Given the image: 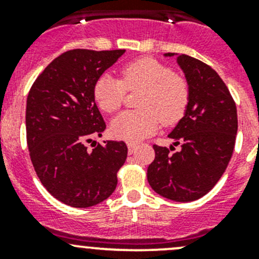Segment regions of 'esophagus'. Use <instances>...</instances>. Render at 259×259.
I'll return each instance as SVG.
<instances>
[{
	"label": "esophagus",
	"instance_id": "1",
	"mask_svg": "<svg viewBox=\"0 0 259 259\" xmlns=\"http://www.w3.org/2000/svg\"><path fill=\"white\" fill-rule=\"evenodd\" d=\"M138 148V144H135V143H127V149H129V153L132 154L133 151L137 150Z\"/></svg>",
	"mask_w": 259,
	"mask_h": 259
}]
</instances>
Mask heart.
<instances>
[{"label":"heart","mask_w":259,"mask_h":259,"mask_svg":"<svg viewBox=\"0 0 259 259\" xmlns=\"http://www.w3.org/2000/svg\"><path fill=\"white\" fill-rule=\"evenodd\" d=\"M127 91L142 90L139 110L125 111L113 120L114 135L126 142H140L164 125H173L184 116L189 103V86L163 62L143 57L121 69V80L103 75L94 86V98L105 113L121 108Z\"/></svg>","instance_id":"obj_1"}]
</instances>
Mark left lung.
Here are the masks:
<instances>
[{
    "label": "left lung",
    "mask_w": 259,
    "mask_h": 259,
    "mask_svg": "<svg viewBox=\"0 0 259 259\" xmlns=\"http://www.w3.org/2000/svg\"><path fill=\"white\" fill-rule=\"evenodd\" d=\"M177 62L189 86L184 116L168 135L180 149L170 153L174 146H153L155 159L148 166V182L161 197L193 202L211 190L226 171L238 119L228 88L210 66L188 55H178Z\"/></svg>",
    "instance_id": "obj_1"
}]
</instances>
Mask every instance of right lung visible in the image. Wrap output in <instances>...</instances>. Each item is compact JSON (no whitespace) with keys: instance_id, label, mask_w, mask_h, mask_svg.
Listing matches in <instances>:
<instances>
[{"instance_id":"obj_1","label":"right lung","mask_w":259,"mask_h":259,"mask_svg":"<svg viewBox=\"0 0 259 259\" xmlns=\"http://www.w3.org/2000/svg\"><path fill=\"white\" fill-rule=\"evenodd\" d=\"M125 50L64 52L38 75L27 96L26 135L38 179L64 204L88 208L108 199L124 165V142L106 140L89 150L106 125L94 86Z\"/></svg>"}]
</instances>
